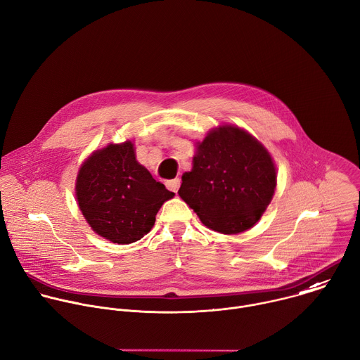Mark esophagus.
<instances>
[{"instance_id": "34e87169", "label": "esophagus", "mask_w": 360, "mask_h": 360, "mask_svg": "<svg viewBox=\"0 0 360 360\" xmlns=\"http://www.w3.org/2000/svg\"><path fill=\"white\" fill-rule=\"evenodd\" d=\"M167 188L172 192H178L179 189V185H181V179L179 178H175V179H171V181H167Z\"/></svg>"}]
</instances>
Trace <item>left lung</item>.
Masks as SVG:
<instances>
[{"label": "left lung", "mask_w": 360, "mask_h": 360, "mask_svg": "<svg viewBox=\"0 0 360 360\" xmlns=\"http://www.w3.org/2000/svg\"><path fill=\"white\" fill-rule=\"evenodd\" d=\"M276 185L277 169L266 147L243 129L224 124L196 143L178 193L206 227L237 234L260 220Z\"/></svg>", "instance_id": "1"}]
</instances>
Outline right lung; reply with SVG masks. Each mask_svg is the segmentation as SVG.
<instances>
[{"mask_svg": "<svg viewBox=\"0 0 360 360\" xmlns=\"http://www.w3.org/2000/svg\"><path fill=\"white\" fill-rule=\"evenodd\" d=\"M174 196L137 161L130 140L94 151L76 178V199L86 221L98 236L117 245H130L144 237L160 207Z\"/></svg>", "mask_w": 360, "mask_h": 360, "instance_id": "add662e5", "label": "right lung"}]
</instances>
